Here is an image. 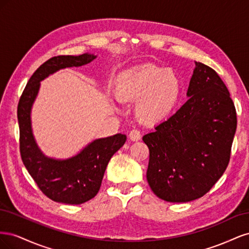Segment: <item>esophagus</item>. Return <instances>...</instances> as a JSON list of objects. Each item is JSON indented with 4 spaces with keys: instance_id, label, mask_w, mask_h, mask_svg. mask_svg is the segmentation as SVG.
Here are the masks:
<instances>
[{
    "instance_id": "esophagus-1",
    "label": "esophagus",
    "mask_w": 249,
    "mask_h": 249,
    "mask_svg": "<svg viewBox=\"0 0 249 249\" xmlns=\"http://www.w3.org/2000/svg\"><path fill=\"white\" fill-rule=\"evenodd\" d=\"M129 137H130V139H131L132 141H138V140L141 139V134H140V132H139L138 130L134 129V130H132V131L130 132Z\"/></svg>"
}]
</instances>
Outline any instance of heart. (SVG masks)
Instances as JSON below:
<instances>
[{"instance_id":"1","label":"heart","mask_w":249,"mask_h":249,"mask_svg":"<svg viewBox=\"0 0 249 249\" xmlns=\"http://www.w3.org/2000/svg\"><path fill=\"white\" fill-rule=\"evenodd\" d=\"M182 92V83L177 74L155 64H142L120 73L115 94L120 102H137V117L142 123L154 124L164 119Z\"/></svg>"}]
</instances>
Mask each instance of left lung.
Listing matches in <instances>:
<instances>
[{"instance_id": "left-lung-1", "label": "left lung", "mask_w": 249, "mask_h": 249, "mask_svg": "<svg viewBox=\"0 0 249 249\" xmlns=\"http://www.w3.org/2000/svg\"><path fill=\"white\" fill-rule=\"evenodd\" d=\"M188 101L142 140L149 149L147 183L169 202L197 199L227 169L237 129L235 105L218 73L195 62Z\"/></svg>"}]
</instances>
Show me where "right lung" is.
Masks as SVG:
<instances>
[{"label": "right lung", "mask_w": 249, "mask_h": 249, "mask_svg": "<svg viewBox=\"0 0 249 249\" xmlns=\"http://www.w3.org/2000/svg\"><path fill=\"white\" fill-rule=\"evenodd\" d=\"M95 58L93 54H83L49 59L28 81L18 106L22 163L44 195L52 200L67 205H81L95 196L110 159L124 144L126 136L116 134L95 139L69 159H53L42 154L34 139L31 109L39 91L40 81L59 70L85 65Z\"/></svg>", "instance_id": "right-lung-1"}]
</instances>
